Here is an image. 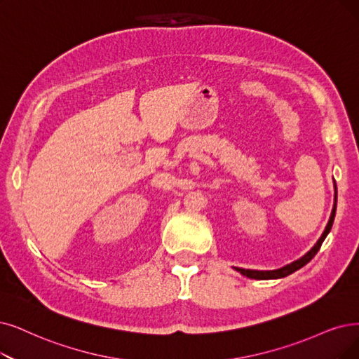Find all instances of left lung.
Returning <instances> with one entry per match:
<instances>
[{"label": "left lung", "instance_id": "1", "mask_svg": "<svg viewBox=\"0 0 359 359\" xmlns=\"http://www.w3.org/2000/svg\"><path fill=\"white\" fill-rule=\"evenodd\" d=\"M336 206H337V189H336V182H334V205H333V210H332V215H330V219L327 222V226L324 229V233L321 234L318 241L315 243L313 248L309 252H306L302 257H299V259H296L294 262L284 265V266H281L278 269H272V271H257V269H245V268H234V269L238 271L241 276H245L248 278H253V280H276V278H284V277L293 274L294 271L305 266L312 259V257L317 255V252L320 250L323 241L325 240V237L330 233V229H332V226H333L334 217H336Z\"/></svg>", "mask_w": 359, "mask_h": 359}]
</instances>
